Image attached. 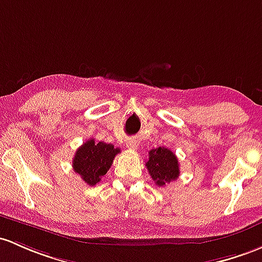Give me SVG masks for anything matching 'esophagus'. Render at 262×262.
<instances>
[{"label":"esophagus","instance_id":"1","mask_svg":"<svg viewBox=\"0 0 262 262\" xmlns=\"http://www.w3.org/2000/svg\"><path fill=\"white\" fill-rule=\"evenodd\" d=\"M126 146H127L128 148H132V150H136V148L139 147V142H137L136 140L130 139L127 142H126Z\"/></svg>","mask_w":262,"mask_h":262}]
</instances>
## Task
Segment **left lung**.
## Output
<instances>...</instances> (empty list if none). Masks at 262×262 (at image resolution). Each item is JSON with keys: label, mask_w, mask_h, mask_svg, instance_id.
<instances>
[{"label": "left lung", "mask_w": 262, "mask_h": 262, "mask_svg": "<svg viewBox=\"0 0 262 262\" xmlns=\"http://www.w3.org/2000/svg\"><path fill=\"white\" fill-rule=\"evenodd\" d=\"M146 167L157 186H165L180 176L179 160L172 151L166 147L151 150Z\"/></svg>", "instance_id": "1"}]
</instances>
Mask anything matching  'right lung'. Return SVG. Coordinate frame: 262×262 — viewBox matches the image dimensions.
Segmentation results:
<instances>
[{
	"instance_id": "right-lung-1",
	"label": "right lung",
	"mask_w": 262,
	"mask_h": 262,
	"mask_svg": "<svg viewBox=\"0 0 262 262\" xmlns=\"http://www.w3.org/2000/svg\"><path fill=\"white\" fill-rule=\"evenodd\" d=\"M120 148L105 142H95L90 139L76 151L72 167L76 173L90 186H94L101 181V177L107 173L114 162L115 156L120 154Z\"/></svg>"
}]
</instances>
